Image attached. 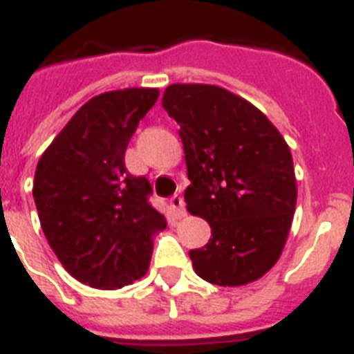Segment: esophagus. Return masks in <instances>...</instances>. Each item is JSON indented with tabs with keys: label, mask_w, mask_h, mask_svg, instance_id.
Returning <instances> with one entry per match:
<instances>
[{
	"label": "esophagus",
	"mask_w": 354,
	"mask_h": 354,
	"mask_svg": "<svg viewBox=\"0 0 354 354\" xmlns=\"http://www.w3.org/2000/svg\"><path fill=\"white\" fill-rule=\"evenodd\" d=\"M170 205L175 212V218H184L186 216V204L180 195H174L170 198Z\"/></svg>",
	"instance_id": "1"
}]
</instances>
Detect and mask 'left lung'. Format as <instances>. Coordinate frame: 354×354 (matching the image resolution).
Returning a JSON list of instances; mask_svg holds the SVG:
<instances>
[{
	"mask_svg": "<svg viewBox=\"0 0 354 354\" xmlns=\"http://www.w3.org/2000/svg\"><path fill=\"white\" fill-rule=\"evenodd\" d=\"M162 108L180 126L187 211L211 227L189 252L195 273L236 287L264 277L280 259L296 209L289 145L243 97L214 84H170Z\"/></svg>",
	"mask_w": 354,
	"mask_h": 354,
	"instance_id": "1",
	"label": "left lung"
}]
</instances>
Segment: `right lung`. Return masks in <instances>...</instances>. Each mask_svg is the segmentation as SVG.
Instances as JSON below:
<instances>
[{
    "label": "right lung",
    "mask_w": 354,
    "mask_h": 354,
    "mask_svg": "<svg viewBox=\"0 0 354 354\" xmlns=\"http://www.w3.org/2000/svg\"><path fill=\"white\" fill-rule=\"evenodd\" d=\"M158 97L156 88L92 97L37 165L33 198L46 239L84 286L120 289L142 278L152 236L167 228L149 202L150 183L124 162L131 136Z\"/></svg>",
    "instance_id": "1"
}]
</instances>
